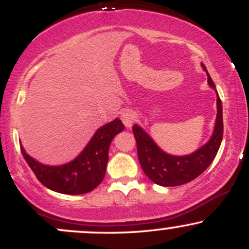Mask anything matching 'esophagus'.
Returning a JSON list of instances; mask_svg holds the SVG:
<instances>
[{"instance_id":"obj_1","label":"esophagus","mask_w":249,"mask_h":249,"mask_svg":"<svg viewBox=\"0 0 249 249\" xmlns=\"http://www.w3.org/2000/svg\"><path fill=\"white\" fill-rule=\"evenodd\" d=\"M136 118H137V116L133 111L127 110V111H123V112L121 113L122 122L124 123V125L127 128H130L131 126H132V124L134 123V121H136Z\"/></svg>"}]
</instances>
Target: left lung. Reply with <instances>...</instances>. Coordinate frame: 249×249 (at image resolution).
Returning a JSON list of instances; mask_svg holds the SVG:
<instances>
[{"label": "left lung", "instance_id": "obj_1", "mask_svg": "<svg viewBox=\"0 0 249 249\" xmlns=\"http://www.w3.org/2000/svg\"><path fill=\"white\" fill-rule=\"evenodd\" d=\"M207 73V82L211 88L215 89L206 67L201 64ZM218 93V92H216ZM216 113L215 126L211 139L196 152L187 156H171L160 150L148 134L139 127L133 125L132 130L137 142V153L144 173L152 180L154 184L160 186H179L192 181L204 172L214 160L218 153L220 144L224 134V123H222V105L220 97L216 96Z\"/></svg>", "mask_w": 249, "mask_h": 249}]
</instances>
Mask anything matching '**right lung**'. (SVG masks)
I'll return each instance as SVG.
<instances>
[{"label": "right lung", "mask_w": 249, "mask_h": 249, "mask_svg": "<svg viewBox=\"0 0 249 249\" xmlns=\"http://www.w3.org/2000/svg\"><path fill=\"white\" fill-rule=\"evenodd\" d=\"M125 126L121 119L103 125L77 158L61 166H48L35 159L21 146V152L36 178L51 191L77 196L92 191L104 179L108 160V147L116 134Z\"/></svg>", "instance_id": "add662e5"}]
</instances>
